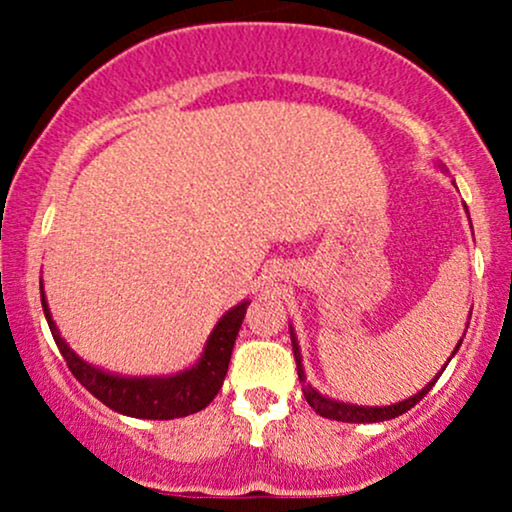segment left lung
<instances>
[{"mask_svg":"<svg viewBox=\"0 0 512 512\" xmlns=\"http://www.w3.org/2000/svg\"><path fill=\"white\" fill-rule=\"evenodd\" d=\"M440 170H445L443 166H438ZM467 209V207H464ZM469 214V211H467ZM472 317V313H469ZM291 330V344H293V356H296V368H298V380L303 383V395H305V402L310 404V407L315 409V414L325 416V419H334V421H346V424H375V421H387V419H395V416L404 414V411H409L414 407L416 402H421L428 395V390H431L433 385H436V380L440 378V373H443L445 366L450 363V358L457 354V349H460L462 339L457 342L455 351H452V356L448 358V363H445L443 368H440V373L436 378L428 383L424 390H419L416 395H411L409 399H402V402H395V404H387V407H363V404H349V402H339V399H332L327 395H322V392H317L313 385L308 383V378H305V370H303V356H301V346H298V339H296V332H293V327L289 325ZM467 332V330H464Z\"/></svg>","mask_w":512,"mask_h":512,"instance_id":"left-lung-1","label":"left lung"}]
</instances>
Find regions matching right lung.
Here are the masks:
<instances>
[{"label":"right lung","mask_w":512,"mask_h":512,"mask_svg":"<svg viewBox=\"0 0 512 512\" xmlns=\"http://www.w3.org/2000/svg\"><path fill=\"white\" fill-rule=\"evenodd\" d=\"M40 301H43L45 320H48L57 349H60L74 378L117 414L154 421L197 414L219 395L223 378L228 373V363H231L233 344H236L245 310L250 305V301H243L233 305L228 313H223L211 330L207 344H204L202 356L190 368L173 375H117L84 361L72 346L64 342L55 320H52L43 284H40Z\"/></svg>","instance_id":"1"}]
</instances>
